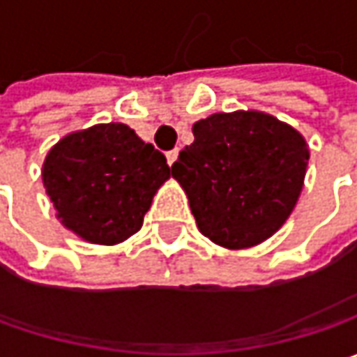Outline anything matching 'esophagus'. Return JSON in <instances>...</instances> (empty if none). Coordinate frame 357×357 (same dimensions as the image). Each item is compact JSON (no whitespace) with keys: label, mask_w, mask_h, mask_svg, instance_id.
Here are the masks:
<instances>
[{"label":"esophagus","mask_w":357,"mask_h":357,"mask_svg":"<svg viewBox=\"0 0 357 357\" xmlns=\"http://www.w3.org/2000/svg\"><path fill=\"white\" fill-rule=\"evenodd\" d=\"M176 158H178V149H172V151H169V153H167V162H169V165H174V160H176Z\"/></svg>","instance_id":"esophagus-1"}]
</instances>
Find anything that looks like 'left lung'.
<instances>
[{"label":"left lung","instance_id":"1","mask_svg":"<svg viewBox=\"0 0 357 357\" xmlns=\"http://www.w3.org/2000/svg\"><path fill=\"white\" fill-rule=\"evenodd\" d=\"M192 135L172 176L200 232L230 250L270 238L302 192L310 158L304 137L260 111L214 113L197 121Z\"/></svg>","mask_w":357,"mask_h":357}]
</instances>
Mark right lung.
<instances>
[{
  "mask_svg": "<svg viewBox=\"0 0 357 357\" xmlns=\"http://www.w3.org/2000/svg\"><path fill=\"white\" fill-rule=\"evenodd\" d=\"M171 174L165 155L123 123L63 137L41 169L63 227L107 246L141 230L153 197Z\"/></svg>",
  "mask_w": 357,
  "mask_h": 357,
  "instance_id": "add662e5",
  "label": "right lung"
}]
</instances>
